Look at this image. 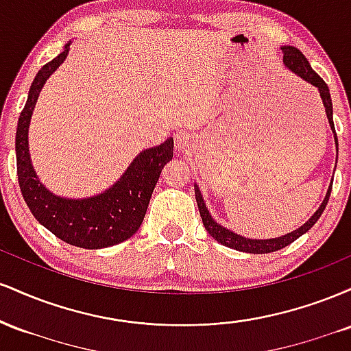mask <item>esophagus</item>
Segmentation results:
<instances>
[{
    "mask_svg": "<svg viewBox=\"0 0 351 351\" xmlns=\"http://www.w3.org/2000/svg\"><path fill=\"white\" fill-rule=\"evenodd\" d=\"M189 143H191V135L188 132L180 130L175 134V145L178 150H183V148H188Z\"/></svg>",
    "mask_w": 351,
    "mask_h": 351,
    "instance_id": "34e87169",
    "label": "esophagus"
}]
</instances>
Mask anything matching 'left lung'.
<instances>
[{
	"mask_svg": "<svg viewBox=\"0 0 351 351\" xmlns=\"http://www.w3.org/2000/svg\"><path fill=\"white\" fill-rule=\"evenodd\" d=\"M280 49H282V52H284V66L287 67L291 72H293L295 75H299L302 80H305V82L310 84V86L317 87L318 94H320L322 104H324V107H325V114H327L328 125L333 132V138H335L337 152H338V138L335 134V125H333V107H332V97H330L328 86L325 84V80L322 79L320 75H318L317 72L312 69V67H310L308 60L305 59V56L302 54L297 47L282 46ZM330 193H332V184L328 186L327 195H325L324 201H322V204L318 206L317 211L313 213L312 217H310L307 223L302 224L299 229H295V231L287 232V234H284L280 237H274V239H249V237H244V236L237 234V232H234V231H231V229L221 226L219 223H216V221L213 219L211 213L208 211L206 203H204V199H203V195H201L198 184L195 183L196 203H198L201 219H203V224H204V228H206V231L213 237H215L217 243H221L223 245H228V247H231V249H236V251L251 252V254H267V252L279 251V249H284L285 245L292 244L293 241L299 239L302 234H305V232H307L308 229L317 223L318 217L322 216V213H324V209L328 203Z\"/></svg>",
	"mask_w": 351,
	"mask_h": 351,
	"instance_id": "left-lung-1",
	"label": "left lung"
}]
</instances>
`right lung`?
Segmentation results:
<instances>
[{"label": "right lung", "instance_id": "right-lung-1", "mask_svg": "<svg viewBox=\"0 0 351 351\" xmlns=\"http://www.w3.org/2000/svg\"><path fill=\"white\" fill-rule=\"evenodd\" d=\"M71 41L36 74L16 128V167L23 198L33 216L64 243L82 249L120 244L138 231L163 167L173 158V138L147 148L104 193L88 198H62L49 191L36 175L29 155V123L46 80L67 59Z\"/></svg>", "mask_w": 351, "mask_h": 351}]
</instances>
